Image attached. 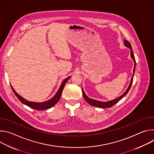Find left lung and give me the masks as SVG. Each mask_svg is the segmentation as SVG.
Masks as SVG:
<instances>
[{"mask_svg": "<svg viewBox=\"0 0 154 154\" xmlns=\"http://www.w3.org/2000/svg\"><path fill=\"white\" fill-rule=\"evenodd\" d=\"M124 45L125 47L129 48L130 49V56H131V58H132V60H134V70H133V75H132V77H131V80H130V83L127 88V89L126 90V91L121 95L119 97L113 99V100H109V101H107V102H102V101H99V100H94V99H91L90 97H88L86 94L85 93L84 91H83V89L82 88V93H83V96L84 97V99H85V100L89 104H90L92 106H97V107H99V108H110L112 107V106H113L115 104H116L117 102H118L120 100H121L127 93L129 91L130 88H131V84H132V82H133V79H134V73H135V67H136V61H135V57H134V52L132 51V48H131V45L130 44V42L126 40H124Z\"/></svg>", "mask_w": 154, "mask_h": 154, "instance_id": "left-lung-1", "label": "left lung"}]
</instances>
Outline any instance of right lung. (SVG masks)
Wrapping results in <instances>:
<instances>
[{"instance_id": "1", "label": "right lung", "mask_w": 154, "mask_h": 154, "mask_svg": "<svg viewBox=\"0 0 154 154\" xmlns=\"http://www.w3.org/2000/svg\"><path fill=\"white\" fill-rule=\"evenodd\" d=\"M71 77V76L68 77V78H66V79H64L63 80V82H62L60 87L59 88L58 90L57 91V93L55 94V96L51 98V99L45 101V102H30L29 101L26 99H25L24 98H23L22 96H20L19 94H18L15 90L13 89V88L12 87V86L11 85V88H12V90L13 91V92L14 93L15 95L17 96V97L20 100V101L25 104L26 105L30 107L31 108L35 109H37V110H42V109H49L51 107H52L53 106H54L59 100V99H60V97L61 96L63 88L64 87L65 84L66 83L67 81L69 79V78Z\"/></svg>"}]
</instances>
